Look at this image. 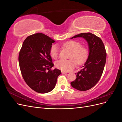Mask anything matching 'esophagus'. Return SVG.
Segmentation results:
<instances>
[{
	"label": "esophagus",
	"mask_w": 122,
	"mask_h": 122,
	"mask_svg": "<svg viewBox=\"0 0 122 122\" xmlns=\"http://www.w3.org/2000/svg\"><path fill=\"white\" fill-rule=\"evenodd\" d=\"M61 73L62 74H66V73H67V72H66L64 71H61Z\"/></svg>",
	"instance_id": "obj_1"
}]
</instances>
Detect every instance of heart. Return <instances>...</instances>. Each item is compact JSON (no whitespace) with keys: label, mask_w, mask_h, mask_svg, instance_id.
<instances>
[{"label":"heart","mask_w":122,"mask_h":122,"mask_svg":"<svg viewBox=\"0 0 122 122\" xmlns=\"http://www.w3.org/2000/svg\"><path fill=\"white\" fill-rule=\"evenodd\" d=\"M63 46L71 51L69 60H60L56 61L55 67L65 72L71 71L76 67V62L81 65L86 61L88 55V51L86 47L81 46L80 43L75 41L66 42ZM50 54L53 58H56L58 55V47L57 45H52L50 50Z\"/></svg>","instance_id":"heart-1"}]
</instances>
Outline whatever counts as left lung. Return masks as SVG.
I'll return each instance as SVG.
<instances>
[{
    "label": "left lung",
    "mask_w": 122,
    "mask_h": 122,
    "mask_svg": "<svg viewBox=\"0 0 122 122\" xmlns=\"http://www.w3.org/2000/svg\"><path fill=\"white\" fill-rule=\"evenodd\" d=\"M82 38L86 41L89 54L81 70L76 73V79L71 82V86L80 91L91 89L97 83L104 70L106 52L101 39L90 32L81 33L71 39Z\"/></svg>",
    "instance_id": "left-lung-1"
}]
</instances>
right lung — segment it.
I'll list each match as a JSON object with an SVG mask.
<instances>
[{"label": "right lung", "mask_w": 122, "mask_h": 122, "mask_svg": "<svg viewBox=\"0 0 122 122\" xmlns=\"http://www.w3.org/2000/svg\"><path fill=\"white\" fill-rule=\"evenodd\" d=\"M55 41L42 33L29 36L23 42L19 54V64L23 78L31 89L39 93H49L56 85L61 70L54 69L50 55Z\"/></svg>", "instance_id": "obj_1"}]
</instances>
